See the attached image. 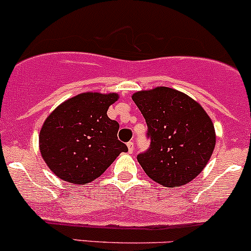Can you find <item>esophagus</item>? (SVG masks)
I'll return each mask as SVG.
<instances>
[{
  "label": "esophagus",
  "instance_id": "1",
  "mask_svg": "<svg viewBox=\"0 0 251 251\" xmlns=\"http://www.w3.org/2000/svg\"><path fill=\"white\" fill-rule=\"evenodd\" d=\"M127 147H128V152H129V154H132L133 150H134V143L133 142L127 143Z\"/></svg>",
  "mask_w": 251,
  "mask_h": 251
}]
</instances>
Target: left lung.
I'll return each instance as SVG.
<instances>
[{
	"label": "left lung",
	"instance_id": "8db88e82",
	"mask_svg": "<svg viewBox=\"0 0 251 251\" xmlns=\"http://www.w3.org/2000/svg\"><path fill=\"white\" fill-rule=\"evenodd\" d=\"M151 143L138 155L143 170L155 182L178 187L204 169L216 147V130L203 107L183 92L160 86L133 94Z\"/></svg>",
	"mask_w": 251,
	"mask_h": 251
}]
</instances>
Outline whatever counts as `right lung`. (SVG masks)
<instances>
[{
    "label": "right lung",
    "instance_id": "1",
    "mask_svg": "<svg viewBox=\"0 0 251 251\" xmlns=\"http://www.w3.org/2000/svg\"><path fill=\"white\" fill-rule=\"evenodd\" d=\"M118 94L83 92L59 104L47 117L39 133V149L48 168L75 185L96 180L121 152L118 122L107 116Z\"/></svg>",
    "mask_w": 251,
    "mask_h": 251
}]
</instances>
